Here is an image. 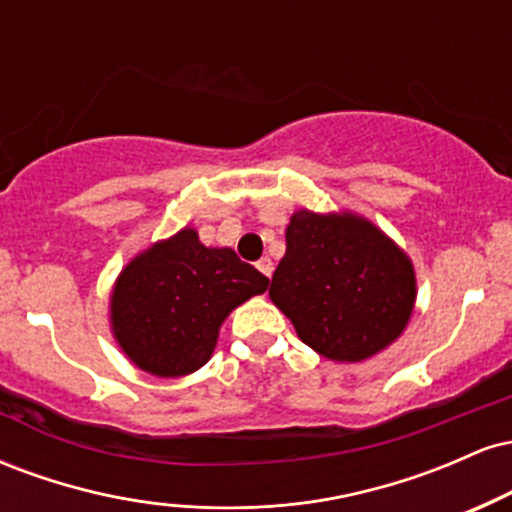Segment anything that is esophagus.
<instances>
[{"mask_svg": "<svg viewBox=\"0 0 512 512\" xmlns=\"http://www.w3.org/2000/svg\"><path fill=\"white\" fill-rule=\"evenodd\" d=\"M257 269H260V272L269 279V276H272V272H274V262L269 260V257H262V260L257 262Z\"/></svg>", "mask_w": 512, "mask_h": 512, "instance_id": "34e87169", "label": "esophagus"}]
</instances>
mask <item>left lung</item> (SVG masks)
I'll list each match as a JSON object with an SVG mask.
<instances>
[{
	"label": "left lung",
	"instance_id": "obj_1",
	"mask_svg": "<svg viewBox=\"0 0 512 512\" xmlns=\"http://www.w3.org/2000/svg\"><path fill=\"white\" fill-rule=\"evenodd\" d=\"M269 296L310 349L356 363L402 334L416 279L409 257L370 221L301 209L286 228Z\"/></svg>",
	"mask_w": 512,
	"mask_h": 512
}]
</instances>
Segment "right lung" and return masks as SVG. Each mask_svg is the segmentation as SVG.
<instances>
[{
    "instance_id": "1",
    "label": "right lung",
    "mask_w": 512,
    "mask_h": 512,
    "mask_svg": "<svg viewBox=\"0 0 512 512\" xmlns=\"http://www.w3.org/2000/svg\"><path fill=\"white\" fill-rule=\"evenodd\" d=\"M269 279L231 248H204L192 228L142 252L113 291V332L134 366L158 378L209 361L221 322Z\"/></svg>"
}]
</instances>
